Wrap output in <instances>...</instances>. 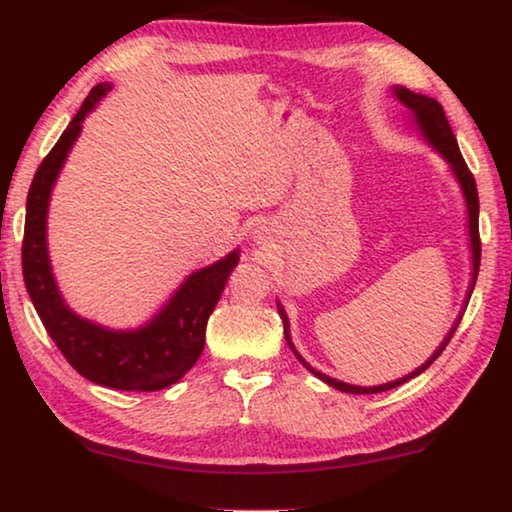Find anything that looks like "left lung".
Returning a JSON list of instances; mask_svg holds the SVG:
<instances>
[{
  "instance_id": "8db88e82",
  "label": "left lung",
  "mask_w": 512,
  "mask_h": 512,
  "mask_svg": "<svg viewBox=\"0 0 512 512\" xmlns=\"http://www.w3.org/2000/svg\"><path fill=\"white\" fill-rule=\"evenodd\" d=\"M395 96H397L399 101L404 103L406 108L411 110L413 117H416V124L420 127V131H422V136L427 138V143L432 145L436 152L443 154V159H446L448 164H450V168H453V173H455V177H457L459 187H462V194H464V201H466V212H469V238H471V258H473V279H471L469 293H466V302H469L471 293H473V286H476L478 268H480V233H478V189H476V180H473L471 170H469V166H466L462 152H459L457 138H455L453 129H450L448 117H446V113H443L441 103L436 101V99H432V96L416 94V92L406 90V87H395ZM277 307H279L281 321H284L286 342H288V346H291V351H293L295 355H298V360L302 362V365H305L311 374L318 376V379L325 381L328 385H332V388H337V390H342V392H351V395H374V392L392 390V388H397V385H402V383H406L409 379H413V376L422 374V372H425V369H427L429 365H432V362L443 353V348L448 346L450 337L455 335L459 321H462V316H459L453 328H450L448 337L443 339L441 346L434 351L432 358H429L422 367H418L416 372L406 374L404 379H397V381H392V383L374 385V388H360V385H348V383H344V381L330 379V376H325V374H321V372H316L314 367H309L307 362L302 360V355H300L298 351H295V346H293V342H291V335H288V318H286V311L281 309L279 302H277Z\"/></svg>"
}]
</instances>
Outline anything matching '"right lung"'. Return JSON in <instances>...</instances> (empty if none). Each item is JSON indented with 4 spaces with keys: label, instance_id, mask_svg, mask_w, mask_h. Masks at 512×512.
Wrapping results in <instances>:
<instances>
[{
    "label": "right lung",
    "instance_id": "1",
    "mask_svg": "<svg viewBox=\"0 0 512 512\" xmlns=\"http://www.w3.org/2000/svg\"><path fill=\"white\" fill-rule=\"evenodd\" d=\"M108 90V83L92 87L76 117L36 170L27 194L22 277L48 335L80 376L115 390L154 392L180 381L201 358L207 318L217 307L228 274L240 256L235 249L210 268L189 274L168 305L138 330H108L80 318L64 305L50 270L46 242L50 191L80 136L87 113Z\"/></svg>",
    "mask_w": 512,
    "mask_h": 512
}]
</instances>
